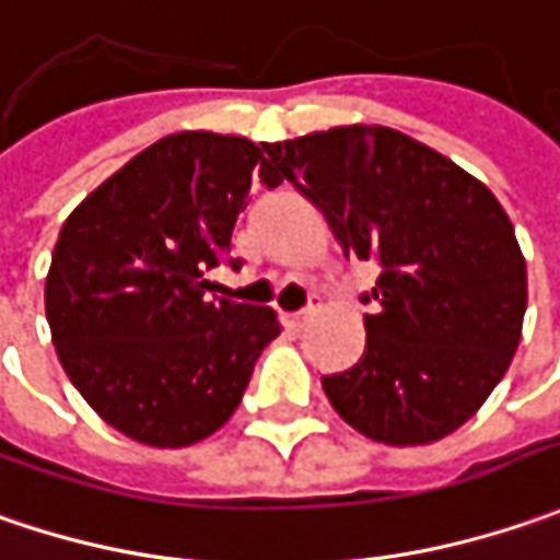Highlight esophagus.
Segmentation results:
<instances>
[{
  "instance_id": "obj_1",
  "label": "esophagus",
  "mask_w": 560,
  "mask_h": 560,
  "mask_svg": "<svg viewBox=\"0 0 560 560\" xmlns=\"http://www.w3.org/2000/svg\"><path fill=\"white\" fill-rule=\"evenodd\" d=\"M316 313H319V301L313 298V301H310V306H304L301 313H291V316H288V323H291V326H304V323H310Z\"/></svg>"
}]
</instances>
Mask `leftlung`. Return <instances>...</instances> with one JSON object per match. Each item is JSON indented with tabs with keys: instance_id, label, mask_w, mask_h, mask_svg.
Returning a JSON list of instances; mask_svg holds the SVG:
<instances>
[{
	"instance_id": "left-lung-1",
	"label": "left lung",
	"mask_w": 560,
	"mask_h": 560,
	"mask_svg": "<svg viewBox=\"0 0 560 560\" xmlns=\"http://www.w3.org/2000/svg\"><path fill=\"white\" fill-rule=\"evenodd\" d=\"M269 172L323 209L345 256L376 259L366 348L323 376L345 423L385 445H429L492 395L521 345L526 262L495 194L382 125L266 143Z\"/></svg>"
}]
</instances>
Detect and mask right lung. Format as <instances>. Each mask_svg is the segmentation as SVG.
<instances>
[{
  "label": "right lung",
  "mask_w": 560,
  "mask_h": 560,
  "mask_svg": "<svg viewBox=\"0 0 560 560\" xmlns=\"http://www.w3.org/2000/svg\"><path fill=\"white\" fill-rule=\"evenodd\" d=\"M256 172L281 184L247 137L168 135L61 225L46 276L52 345L84 401L140 445L184 448L229 423L281 331L276 310L209 294Z\"/></svg>",
  "instance_id": "right-lung-1"
}]
</instances>
